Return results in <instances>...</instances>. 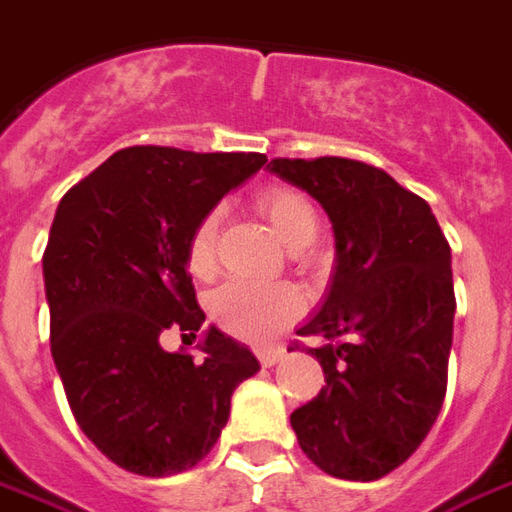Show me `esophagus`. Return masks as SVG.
I'll use <instances>...</instances> for the list:
<instances>
[{"instance_id": "obj_1", "label": "esophagus", "mask_w": 512, "mask_h": 512, "mask_svg": "<svg viewBox=\"0 0 512 512\" xmlns=\"http://www.w3.org/2000/svg\"><path fill=\"white\" fill-rule=\"evenodd\" d=\"M257 359H260V365L263 367H274L282 359V351L279 348H260L257 351Z\"/></svg>"}]
</instances>
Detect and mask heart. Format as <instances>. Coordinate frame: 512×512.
Segmentation results:
<instances>
[{"label":"heart","mask_w":512,"mask_h":512,"mask_svg":"<svg viewBox=\"0 0 512 512\" xmlns=\"http://www.w3.org/2000/svg\"><path fill=\"white\" fill-rule=\"evenodd\" d=\"M257 211L266 216L274 233L288 246L310 244L318 230L312 202L290 186H268L257 194ZM216 233L219 213L202 216L186 249V266L194 277L208 279L216 271ZM307 310V299L296 285H252L227 282L211 293L208 312L224 332L249 343H271Z\"/></svg>","instance_id":"obj_1"}]
</instances>
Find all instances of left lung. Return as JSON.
Here are the masks:
<instances>
[{
  "mask_svg": "<svg viewBox=\"0 0 512 512\" xmlns=\"http://www.w3.org/2000/svg\"><path fill=\"white\" fill-rule=\"evenodd\" d=\"M268 169L321 202L337 246L329 296L299 329L321 337L301 351L326 386L290 425L318 469L370 483L411 458L447 395L450 244L428 202L365 161L271 158Z\"/></svg>",
  "mask_w": 512,
  "mask_h": 512,
  "instance_id": "8db88e82",
  "label": "left lung"
}]
</instances>
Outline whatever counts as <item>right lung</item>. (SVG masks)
Returning a JSON list of instances; mask_svg holds the SVG:
<instances>
[{"mask_svg":"<svg viewBox=\"0 0 512 512\" xmlns=\"http://www.w3.org/2000/svg\"><path fill=\"white\" fill-rule=\"evenodd\" d=\"M263 153L117 150L65 191L43 252L51 356L73 417L106 458L142 477L186 472L211 452L235 386L260 362L219 329L202 359L161 348L200 332L186 271L194 227Z\"/></svg>","mask_w":512,"mask_h":512,"instance_id":"obj_1","label":"right lung"}]
</instances>
